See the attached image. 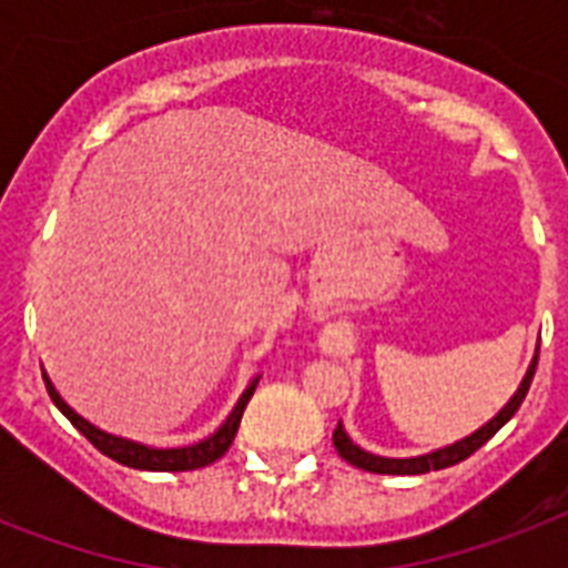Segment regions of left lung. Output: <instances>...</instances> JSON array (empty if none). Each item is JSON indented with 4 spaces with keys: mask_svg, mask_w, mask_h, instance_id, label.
Returning a JSON list of instances; mask_svg holds the SVG:
<instances>
[{
    "mask_svg": "<svg viewBox=\"0 0 568 568\" xmlns=\"http://www.w3.org/2000/svg\"><path fill=\"white\" fill-rule=\"evenodd\" d=\"M537 359H539V347H537V354H534V359H530L528 372H525V377H521L519 388L513 392L510 400H507V404H504L501 409H498V413L484 424V427H477L475 433H468V436L450 442V445H442V448L418 454V457H379V454L359 448V445L347 436L342 422H338L336 433H333V445H336L338 457L347 459L351 466L363 468V471H374V475H424V471H436V468L457 466V463H463L466 457H471L480 445H486V442L493 439L495 433L501 430L504 424L510 422L513 415H516V409H519L525 395H528L534 372H537Z\"/></svg>",
    "mask_w": 568,
    "mask_h": 568,
    "instance_id": "1",
    "label": "left lung"
}]
</instances>
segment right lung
Wrapping results in <instances>:
<instances>
[{
    "mask_svg": "<svg viewBox=\"0 0 568 568\" xmlns=\"http://www.w3.org/2000/svg\"><path fill=\"white\" fill-rule=\"evenodd\" d=\"M43 383H47V392L52 397V404L61 409V413L70 418L75 430L82 433L84 439L91 442L93 448L102 450L105 457H111L120 466L129 468H141V471H194V468H203L214 459H221L226 450H230L232 439H235V433H239L241 415L247 409V400L256 392L258 374L247 383V388L241 392L239 404L232 406V413L226 415V422L212 433V436H205V439L194 442V445H182V448H153V445H144V442L126 439V436H114V433L100 430L97 424H91L88 418L75 413L73 406L67 404L64 397L58 395V388L52 386V379L47 377L43 372Z\"/></svg>",
    "mask_w": 568,
    "mask_h": 568,
    "instance_id": "add662e5",
    "label": "right lung"
}]
</instances>
